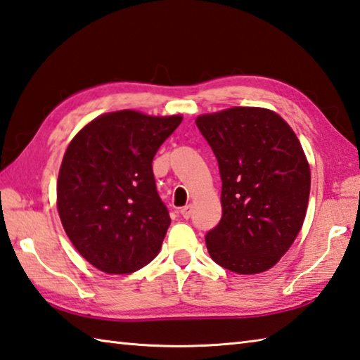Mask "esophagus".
<instances>
[{"label":"esophagus","mask_w":360,"mask_h":360,"mask_svg":"<svg viewBox=\"0 0 360 360\" xmlns=\"http://www.w3.org/2000/svg\"><path fill=\"white\" fill-rule=\"evenodd\" d=\"M180 213H181V216L185 219H189L191 218V213H193V205H186V207H183L181 210H180Z\"/></svg>","instance_id":"obj_1"}]
</instances>
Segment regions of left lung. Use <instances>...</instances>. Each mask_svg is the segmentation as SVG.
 <instances>
[{
    "label": "left lung",
    "instance_id": "8db88e82",
    "mask_svg": "<svg viewBox=\"0 0 360 360\" xmlns=\"http://www.w3.org/2000/svg\"><path fill=\"white\" fill-rule=\"evenodd\" d=\"M222 180V218L205 236L212 259L238 274L281 260L307 213L310 166L296 133L279 114L233 106L195 119Z\"/></svg>",
    "mask_w": 360,
    "mask_h": 360
}]
</instances>
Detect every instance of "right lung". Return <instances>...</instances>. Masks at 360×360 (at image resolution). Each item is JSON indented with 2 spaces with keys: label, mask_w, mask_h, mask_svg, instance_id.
Returning a JSON list of instances; mask_svg holds the SVG:
<instances>
[{
  "label": "right lung",
  "mask_w": 360,
  "mask_h": 360,
  "mask_svg": "<svg viewBox=\"0 0 360 360\" xmlns=\"http://www.w3.org/2000/svg\"><path fill=\"white\" fill-rule=\"evenodd\" d=\"M183 117L122 110L75 134L60 162L56 203L75 249L106 274H131L158 255L171 218L152 161Z\"/></svg>",
  "instance_id": "add662e5"
}]
</instances>
